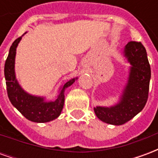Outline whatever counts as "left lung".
I'll return each instance as SVG.
<instances>
[{
	"mask_svg": "<svg viewBox=\"0 0 158 158\" xmlns=\"http://www.w3.org/2000/svg\"><path fill=\"white\" fill-rule=\"evenodd\" d=\"M124 56L132 67L120 102L112 107L94 108L98 118L113 125L123 124L137 115L144 108L149 94L151 67L146 48L140 42L129 41Z\"/></svg>",
	"mask_w": 158,
	"mask_h": 158,
	"instance_id": "left-lung-1",
	"label": "left lung"
}]
</instances>
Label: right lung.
<instances>
[{
    "label": "right lung",
    "mask_w": 158,
    "mask_h": 158,
    "mask_svg": "<svg viewBox=\"0 0 158 158\" xmlns=\"http://www.w3.org/2000/svg\"><path fill=\"white\" fill-rule=\"evenodd\" d=\"M22 37L12 43L6 60L4 73L7 96L10 102L26 118L32 122L45 123L56 118L61 114L64 105V91L67 87L73 84L75 79H70L62 86L57 99L54 102H45L44 98L33 96L26 93L17 81L14 72L16 48Z\"/></svg>",
    "instance_id": "obj_1"
}]
</instances>
